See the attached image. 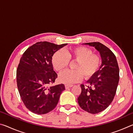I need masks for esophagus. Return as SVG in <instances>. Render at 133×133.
<instances>
[{
	"label": "esophagus",
	"mask_w": 133,
	"mask_h": 133,
	"mask_svg": "<svg viewBox=\"0 0 133 133\" xmlns=\"http://www.w3.org/2000/svg\"><path fill=\"white\" fill-rule=\"evenodd\" d=\"M73 87V85L72 84H66L65 85V88L66 89H68L69 88H70V87Z\"/></svg>",
	"instance_id": "esophagus-1"
}]
</instances>
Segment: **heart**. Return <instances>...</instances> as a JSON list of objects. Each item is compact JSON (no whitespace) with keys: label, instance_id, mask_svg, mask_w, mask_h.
I'll return each instance as SVG.
<instances>
[{"label":"heart","instance_id":"1","mask_svg":"<svg viewBox=\"0 0 133 133\" xmlns=\"http://www.w3.org/2000/svg\"><path fill=\"white\" fill-rule=\"evenodd\" d=\"M70 60L76 61L73 66L75 70H66L59 75L62 83L70 84L82 79L93 77L97 73L102 64L100 57L93 54L91 49L84 46H78L65 51L58 50L53 54L51 63L56 71L61 72L69 66Z\"/></svg>","mask_w":133,"mask_h":133}]
</instances>
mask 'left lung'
Returning <instances> with one entry per match:
<instances>
[{"label":"left lung","instance_id":"obj_1","mask_svg":"<svg viewBox=\"0 0 133 133\" xmlns=\"http://www.w3.org/2000/svg\"><path fill=\"white\" fill-rule=\"evenodd\" d=\"M100 52L102 64L97 73L87 83L81 84L82 92L77 98L80 107L91 114L103 111L111 104L115 96L119 81V68L114 54L100 42L86 43Z\"/></svg>","mask_w":133,"mask_h":133}]
</instances>
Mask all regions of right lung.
Listing matches in <instances>:
<instances>
[{"mask_svg": "<svg viewBox=\"0 0 133 133\" xmlns=\"http://www.w3.org/2000/svg\"><path fill=\"white\" fill-rule=\"evenodd\" d=\"M66 45L39 42L29 47L22 56L16 71L18 90L24 105L35 114H44L53 110L65 90L63 84L50 85L57 77L51 57Z\"/></svg>", "mask_w": 133, "mask_h": 133, "instance_id": "obj_1", "label": "right lung"}]
</instances>
